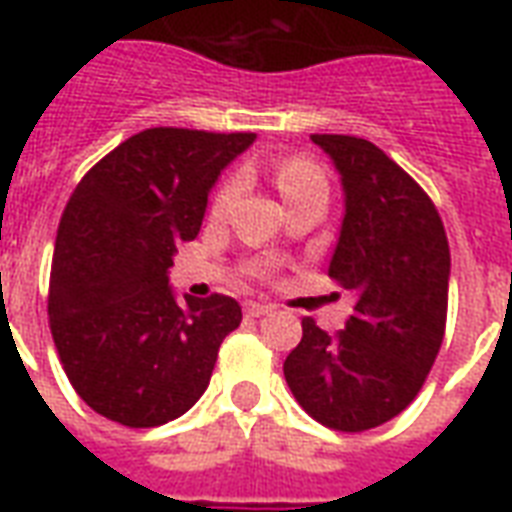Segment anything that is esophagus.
<instances>
[{
  "mask_svg": "<svg viewBox=\"0 0 512 512\" xmlns=\"http://www.w3.org/2000/svg\"><path fill=\"white\" fill-rule=\"evenodd\" d=\"M244 312L249 315V318H263V315H268L271 312V307L268 304H257V301H249L244 307Z\"/></svg>",
  "mask_w": 512,
  "mask_h": 512,
  "instance_id": "obj_1",
  "label": "esophagus"
}]
</instances>
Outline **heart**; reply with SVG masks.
Returning a JSON list of instances; mask_svg holds the SVG:
<instances>
[{
  "label": "heart",
  "instance_id": "b5f03b06",
  "mask_svg": "<svg viewBox=\"0 0 512 512\" xmlns=\"http://www.w3.org/2000/svg\"><path fill=\"white\" fill-rule=\"evenodd\" d=\"M277 186L279 191H282L285 202H290L299 200L304 194H312V191H326V178H323V172L318 169V164H312L310 158L293 156L285 158L277 167ZM235 191H238V180L224 183L213 208H216V211H224V208L233 202Z\"/></svg>",
  "mask_w": 512,
  "mask_h": 512
}]
</instances>
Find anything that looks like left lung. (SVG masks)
<instances>
[{
	"label": "left lung",
	"mask_w": 512,
	"mask_h": 512,
	"mask_svg": "<svg viewBox=\"0 0 512 512\" xmlns=\"http://www.w3.org/2000/svg\"><path fill=\"white\" fill-rule=\"evenodd\" d=\"M343 183V224L329 277L354 296L337 334L312 318L285 359L301 408L334 430H370L417 397L436 362L450 288L447 233L425 191L381 147L312 134Z\"/></svg>",
	"instance_id": "obj_1"
}]
</instances>
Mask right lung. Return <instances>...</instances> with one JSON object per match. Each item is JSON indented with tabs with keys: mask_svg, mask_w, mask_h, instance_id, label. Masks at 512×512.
<instances>
[{
	"mask_svg": "<svg viewBox=\"0 0 512 512\" xmlns=\"http://www.w3.org/2000/svg\"><path fill=\"white\" fill-rule=\"evenodd\" d=\"M255 139L147 128L71 194L51 260V337L68 381L101 417L153 428L208 389L241 307L219 293L180 301L169 266L175 246L200 233L222 169Z\"/></svg>",
	"mask_w": 512,
	"mask_h": 512,
	"instance_id": "add662e5",
	"label": "right lung"
}]
</instances>
